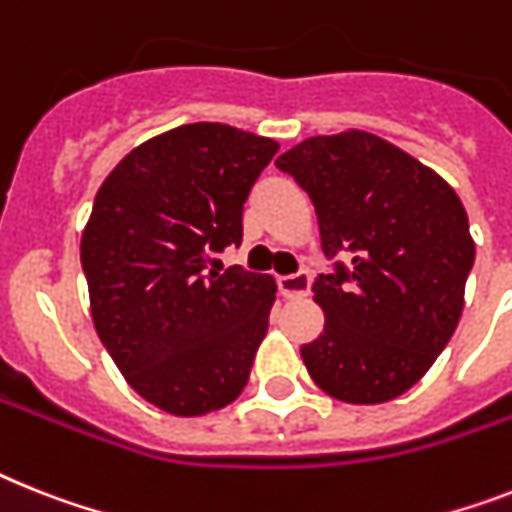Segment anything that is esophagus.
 Instances as JSON below:
<instances>
[{"label":"esophagus","mask_w":512,"mask_h":512,"mask_svg":"<svg viewBox=\"0 0 512 512\" xmlns=\"http://www.w3.org/2000/svg\"><path fill=\"white\" fill-rule=\"evenodd\" d=\"M278 289L286 299H304L309 294V276L296 273V276H283L278 278Z\"/></svg>","instance_id":"obj_1"}]
</instances>
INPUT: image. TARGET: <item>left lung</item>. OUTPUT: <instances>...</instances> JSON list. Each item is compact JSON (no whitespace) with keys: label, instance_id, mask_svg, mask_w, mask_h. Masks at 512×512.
Returning <instances> with one entry per match:
<instances>
[{"label":"left lung","instance_id":"obj_1","mask_svg":"<svg viewBox=\"0 0 512 512\" xmlns=\"http://www.w3.org/2000/svg\"><path fill=\"white\" fill-rule=\"evenodd\" d=\"M276 166L307 190L325 255L351 252V270L312 286L325 325L302 346L304 367L330 398L393 401L427 375L461 320L476 255L461 197L364 130L307 137Z\"/></svg>","mask_w":512,"mask_h":512}]
</instances>
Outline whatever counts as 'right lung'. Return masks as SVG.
Here are the masks:
<instances>
[{
	"instance_id": "obj_1",
	"label": "right lung",
	"mask_w": 512,
	"mask_h": 512,
	"mask_svg": "<svg viewBox=\"0 0 512 512\" xmlns=\"http://www.w3.org/2000/svg\"><path fill=\"white\" fill-rule=\"evenodd\" d=\"M276 153L229 124H182L98 187L80 239L90 317L130 388L166 414L205 416L247 385L278 286L208 265L242 242L244 200Z\"/></svg>"
}]
</instances>
